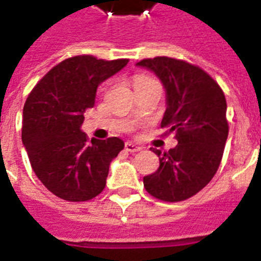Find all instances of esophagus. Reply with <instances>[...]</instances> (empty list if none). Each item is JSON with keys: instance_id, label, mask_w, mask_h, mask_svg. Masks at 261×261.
I'll return each mask as SVG.
<instances>
[{"instance_id": "34e87169", "label": "esophagus", "mask_w": 261, "mask_h": 261, "mask_svg": "<svg viewBox=\"0 0 261 261\" xmlns=\"http://www.w3.org/2000/svg\"><path fill=\"white\" fill-rule=\"evenodd\" d=\"M124 148L127 152H140V150H142V146L133 144V142H125Z\"/></svg>"}]
</instances>
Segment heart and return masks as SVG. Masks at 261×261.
Wrapping results in <instances>:
<instances>
[{"label": "heart", "mask_w": 261, "mask_h": 261, "mask_svg": "<svg viewBox=\"0 0 261 261\" xmlns=\"http://www.w3.org/2000/svg\"><path fill=\"white\" fill-rule=\"evenodd\" d=\"M156 83L155 80H152L149 77L146 76H137L134 79V87H136V90H140V88H144V87H148L150 84H153Z\"/></svg>", "instance_id": "1"}]
</instances>
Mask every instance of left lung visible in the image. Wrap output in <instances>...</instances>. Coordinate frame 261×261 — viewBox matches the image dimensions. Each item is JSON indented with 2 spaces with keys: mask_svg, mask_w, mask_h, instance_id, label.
Returning a JSON list of instances; mask_svg holds the SVG:
<instances>
[{
  "mask_svg": "<svg viewBox=\"0 0 261 261\" xmlns=\"http://www.w3.org/2000/svg\"><path fill=\"white\" fill-rule=\"evenodd\" d=\"M137 66L155 73L166 90L160 125L175 133L178 144L169 152L153 149L159 169L144 177V187L165 202L198 194L219 169L228 137L227 102L219 84L200 67L167 57L144 59Z\"/></svg>",
  "mask_w": 261,
  "mask_h": 261,
  "instance_id": "8db88e82",
  "label": "left lung"
}]
</instances>
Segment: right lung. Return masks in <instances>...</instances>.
I'll return each instance as SVG.
<instances>
[{
  "mask_svg": "<svg viewBox=\"0 0 261 261\" xmlns=\"http://www.w3.org/2000/svg\"><path fill=\"white\" fill-rule=\"evenodd\" d=\"M127 59L69 58L52 67L23 108L22 142L33 171L48 191L69 202H84L103 191L111 162L124 142L117 137L87 140L84 113L96 88L120 71Z\"/></svg>",
  "mask_w": 261,
  "mask_h": 261,
  "instance_id": "add662e5",
  "label": "right lung"
}]
</instances>
